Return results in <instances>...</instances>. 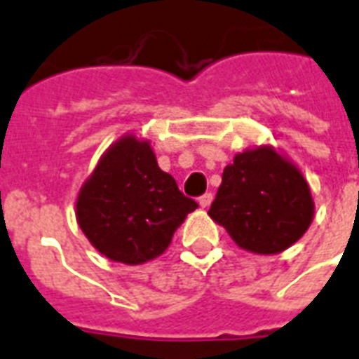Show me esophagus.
Returning <instances> with one entry per match:
<instances>
[{"label":"esophagus","mask_w":359,"mask_h":359,"mask_svg":"<svg viewBox=\"0 0 359 359\" xmlns=\"http://www.w3.org/2000/svg\"><path fill=\"white\" fill-rule=\"evenodd\" d=\"M211 200H213V194L205 193V194H202V196H200V198H198V204L202 205V208H210Z\"/></svg>","instance_id":"obj_1"}]
</instances>
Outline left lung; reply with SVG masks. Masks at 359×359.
Here are the masks:
<instances>
[{"label":"left lung","instance_id":"left-lung-1","mask_svg":"<svg viewBox=\"0 0 359 359\" xmlns=\"http://www.w3.org/2000/svg\"><path fill=\"white\" fill-rule=\"evenodd\" d=\"M208 213L241 249L275 255L307 232L315 204L302 172L264 146L238 154L224 168Z\"/></svg>","mask_w":359,"mask_h":359}]
</instances>
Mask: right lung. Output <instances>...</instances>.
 Returning a JSON list of instances; mask_svg holds the SVG:
<instances>
[{
  "label": "right lung",
  "instance_id": "1",
  "mask_svg": "<svg viewBox=\"0 0 359 359\" xmlns=\"http://www.w3.org/2000/svg\"><path fill=\"white\" fill-rule=\"evenodd\" d=\"M196 208L161 170L148 142L123 136L80 189L76 221L97 251L135 266L163 255Z\"/></svg>",
  "mask_w": 359,
  "mask_h": 359
}]
</instances>
